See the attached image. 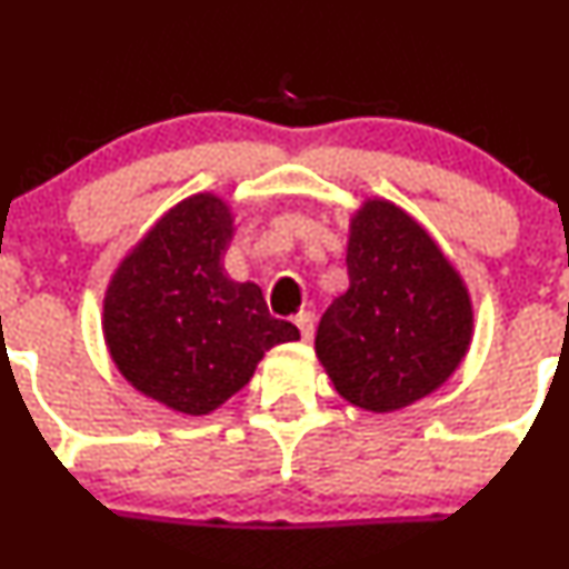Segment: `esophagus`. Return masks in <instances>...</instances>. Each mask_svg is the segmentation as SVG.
Masks as SVG:
<instances>
[{
  "label": "esophagus",
  "mask_w": 569,
  "mask_h": 569,
  "mask_svg": "<svg viewBox=\"0 0 569 569\" xmlns=\"http://www.w3.org/2000/svg\"><path fill=\"white\" fill-rule=\"evenodd\" d=\"M295 321H297V327H300V336H302V341H313V313L311 311H300L295 317Z\"/></svg>",
  "instance_id": "34e87169"
}]
</instances>
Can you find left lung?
Listing matches in <instances>:
<instances>
[{"mask_svg":"<svg viewBox=\"0 0 569 569\" xmlns=\"http://www.w3.org/2000/svg\"><path fill=\"white\" fill-rule=\"evenodd\" d=\"M349 289L317 330V358L336 391L369 412L435 393L465 360L473 306L427 228L386 198L349 220Z\"/></svg>","mask_w":569,"mask_h":569,"instance_id":"1","label":"left lung"}]
</instances>
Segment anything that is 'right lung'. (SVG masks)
I'll return each mask as SVG.
<instances>
[{
    "instance_id": "right-lung-1",
    "label": "right lung",
    "mask_w": 569,
    "mask_h": 569,
    "mask_svg": "<svg viewBox=\"0 0 569 569\" xmlns=\"http://www.w3.org/2000/svg\"><path fill=\"white\" fill-rule=\"evenodd\" d=\"M233 211L214 192L181 200L109 278L104 341L112 363L148 399L209 416L242 391L272 347L297 341L291 321L269 317L256 283L226 274Z\"/></svg>"
}]
</instances>
